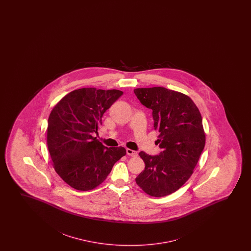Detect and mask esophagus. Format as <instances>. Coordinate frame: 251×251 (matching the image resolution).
<instances>
[{"instance_id": "34e87169", "label": "esophagus", "mask_w": 251, "mask_h": 251, "mask_svg": "<svg viewBox=\"0 0 251 251\" xmlns=\"http://www.w3.org/2000/svg\"><path fill=\"white\" fill-rule=\"evenodd\" d=\"M126 151H127V154L129 155L131 157H136L137 156V151H134V150H131L129 148H127L126 149Z\"/></svg>"}]
</instances>
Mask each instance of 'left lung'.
<instances>
[{"label":"left lung","mask_w":251,"mask_h":251,"mask_svg":"<svg viewBox=\"0 0 251 251\" xmlns=\"http://www.w3.org/2000/svg\"><path fill=\"white\" fill-rule=\"evenodd\" d=\"M134 93L144 106L152 110L153 127L159 132L156 144L161 149L154 156L139 153L146 166L135 182L149 196H168L191 176L204 149L206 135L201 115L183 93L162 86L136 88Z\"/></svg>","instance_id":"8db88e82"}]
</instances>
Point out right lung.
Listing matches in <instances>:
<instances>
[{
  "label": "right lung",
  "instance_id": "1",
  "mask_svg": "<svg viewBox=\"0 0 251 251\" xmlns=\"http://www.w3.org/2000/svg\"><path fill=\"white\" fill-rule=\"evenodd\" d=\"M124 93L119 90H75L59 101L48 119L47 145L54 168L77 190L95 189L114 164L126 154L123 147L106 148L93 134L103 114Z\"/></svg>",
  "mask_w": 251,
  "mask_h": 251
}]
</instances>
